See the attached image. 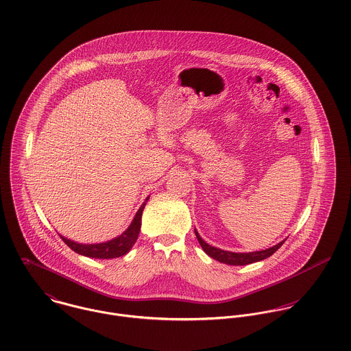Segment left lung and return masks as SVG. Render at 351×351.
Wrapping results in <instances>:
<instances>
[{
    "label": "left lung",
    "mask_w": 351,
    "mask_h": 351,
    "mask_svg": "<svg viewBox=\"0 0 351 351\" xmlns=\"http://www.w3.org/2000/svg\"><path fill=\"white\" fill-rule=\"evenodd\" d=\"M196 232V237H197V241L202 247V250L205 251L209 256H212L213 259L221 262V263H227V265H235V266H242V265H249L252 262H258V261H262V259H266L269 258L271 254H274L276 251L278 250L285 241H282L281 243L270 247V249H266V250L254 251V252H231V251L220 250V249H216V247H212L209 246L208 243H205L202 239H201L200 235L197 231Z\"/></svg>",
    "instance_id": "obj_1"
}]
</instances>
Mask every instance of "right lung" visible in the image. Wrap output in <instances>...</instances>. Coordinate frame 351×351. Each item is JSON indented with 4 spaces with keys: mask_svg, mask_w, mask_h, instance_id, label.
<instances>
[{
    "mask_svg": "<svg viewBox=\"0 0 351 351\" xmlns=\"http://www.w3.org/2000/svg\"><path fill=\"white\" fill-rule=\"evenodd\" d=\"M149 200V197L146 201ZM146 201L142 204V206L139 208L138 213L135 215L131 226L117 238L105 242V243H99V245H81V243H75L70 239H66L63 237L62 241L75 252L85 255V256H90V258H97V259H109V258H119L124 254H127L130 249L135 245L138 237H139V231H141V224H142V213L146 205Z\"/></svg>",
    "mask_w": 351,
    "mask_h": 351,
    "instance_id": "obj_1",
    "label": "right lung"
}]
</instances>
